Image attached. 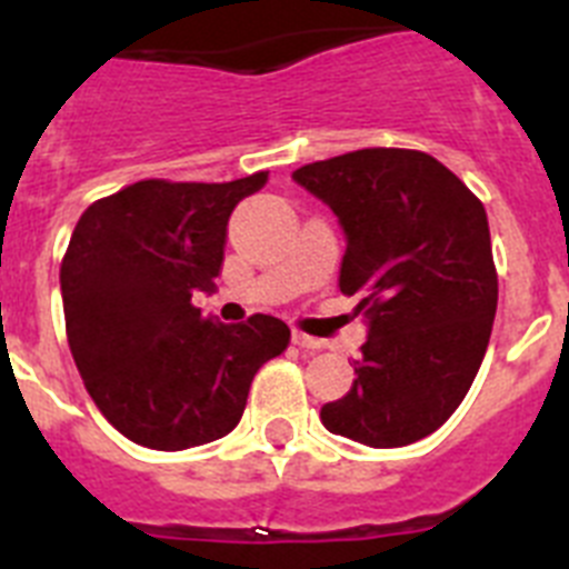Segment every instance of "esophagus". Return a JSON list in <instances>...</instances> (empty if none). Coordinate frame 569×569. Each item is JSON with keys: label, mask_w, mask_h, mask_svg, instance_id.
Listing matches in <instances>:
<instances>
[{"label": "esophagus", "mask_w": 569, "mask_h": 569, "mask_svg": "<svg viewBox=\"0 0 569 569\" xmlns=\"http://www.w3.org/2000/svg\"><path fill=\"white\" fill-rule=\"evenodd\" d=\"M293 345L305 347V350H325L328 347V341L316 339V336H308V333H299V330H293Z\"/></svg>", "instance_id": "esophagus-1"}]
</instances>
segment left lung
I'll list each match as a JSON object with an SVG mask.
<instances>
[{"label": "left lung", "mask_w": 569, "mask_h": 569, "mask_svg": "<svg viewBox=\"0 0 569 569\" xmlns=\"http://www.w3.org/2000/svg\"><path fill=\"white\" fill-rule=\"evenodd\" d=\"M293 179L339 216V288L367 316L353 387L321 425L367 447L413 445L456 413L487 353L499 276L485 204L421 150H353Z\"/></svg>", "instance_id": "left-lung-1"}]
</instances>
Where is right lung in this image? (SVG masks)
Masks as SVG:
<instances>
[{
	"label": "right lung",
	"mask_w": 569,
	"mask_h": 569,
	"mask_svg": "<svg viewBox=\"0 0 569 569\" xmlns=\"http://www.w3.org/2000/svg\"><path fill=\"white\" fill-rule=\"evenodd\" d=\"M268 170L236 182L144 179L90 204L62 259L64 328L90 399L150 450H188L239 425L250 381L290 328L222 325L193 308L222 270L228 219Z\"/></svg>",
	"instance_id": "right-lung-1"
}]
</instances>
